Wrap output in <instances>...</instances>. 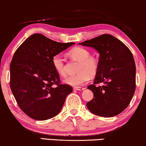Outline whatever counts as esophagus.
<instances>
[{
    "label": "esophagus",
    "mask_w": 146,
    "mask_h": 146,
    "mask_svg": "<svg viewBox=\"0 0 146 146\" xmlns=\"http://www.w3.org/2000/svg\"><path fill=\"white\" fill-rule=\"evenodd\" d=\"M73 89L75 90V91H83V90L85 89V88H83V87H74Z\"/></svg>",
    "instance_id": "1"
}]
</instances>
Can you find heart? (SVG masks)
Segmentation results:
<instances>
[{"label":"heart","mask_w":146,"mask_h":146,"mask_svg":"<svg viewBox=\"0 0 146 146\" xmlns=\"http://www.w3.org/2000/svg\"><path fill=\"white\" fill-rule=\"evenodd\" d=\"M73 59L79 61L77 71L79 73L69 76L64 79V82L73 87L83 85L89 81L97 73L98 68V60L95 57L90 56V52L87 49L81 47H76L69 52ZM52 65L55 71L61 76L67 74L64 59L61 55L57 54L53 57Z\"/></svg>","instance_id":"obj_1"}]
</instances>
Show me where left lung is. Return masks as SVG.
<instances>
[{
	"instance_id": "obj_1",
	"label": "left lung",
	"mask_w": 146,
	"mask_h": 146,
	"mask_svg": "<svg viewBox=\"0 0 146 146\" xmlns=\"http://www.w3.org/2000/svg\"><path fill=\"white\" fill-rule=\"evenodd\" d=\"M91 47L99 53L98 68L94 85L87 89L94 97L87 103L92 113L102 117H112L121 113L129 105L135 90V65L129 48L110 34L79 43ZM103 83L96 87L95 84Z\"/></svg>"
}]
</instances>
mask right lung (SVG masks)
I'll use <instances>...</instances> for the list:
<instances>
[{
	"instance_id": "1",
	"label": "right lung",
	"mask_w": 146,
	"mask_h": 146,
	"mask_svg": "<svg viewBox=\"0 0 146 146\" xmlns=\"http://www.w3.org/2000/svg\"><path fill=\"white\" fill-rule=\"evenodd\" d=\"M73 44L34 34L14 53L10 66V86L20 109L30 118L46 120L60 112L73 88L60 84L52 61L54 55Z\"/></svg>"
}]
</instances>
